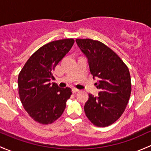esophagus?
Returning a JSON list of instances; mask_svg holds the SVG:
<instances>
[{
	"mask_svg": "<svg viewBox=\"0 0 151 151\" xmlns=\"http://www.w3.org/2000/svg\"><path fill=\"white\" fill-rule=\"evenodd\" d=\"M80 91V90H78V89H77V88H72V92L73 93H77V92H79Z\"/></svg>",
	"mask_w": 151,
	"mask_h": 151,
	"instance_id": "1",
	"label": "esophagus"
}]
</instances>
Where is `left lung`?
Returning a JSON list of instances; mask_svg holds the SVG:
<instances>
[{
    "label": "left lung",
    "mask_w": 151,
    "mask_h": 151,
    "mask_svg": "<svg viewBox=\"0 0 151 151\" xmlns=\"http://www.w3.org/2000/svg\"><path fill=\"white\" fill-rule=\"evenodd\" d=\"M88 60L90 73L97 77L98 96L89 94L84 109L88 119L97 127L114 123L124 113L131 94L129 69L118 55L98 40H76Z\"/></svg>",
    "instance_id": "left-lung-1"
}]
</instances>
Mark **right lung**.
Listing matches in <instances>:
<instances>
[{"instance_id": "obj_1", "label": "right lung", "mask_w": 151, "mask_h": 151, "mask_svg": "<svg viewBox=\"0 0 151 151\" xmlns=\"http://www.w3.org/2000/svg\"><path fill=\"white\" fill-rule=\"evenodd\" d=\"M72 38L52 41L40 47L27 60L18 77L19 95L24 108L37 122L53 123L62 115L71 89L61 88L53 73L74 45Z\"/></svg>"}]
</instances>
